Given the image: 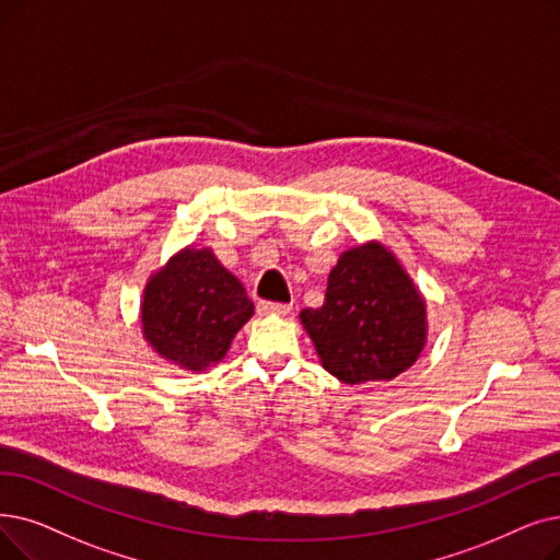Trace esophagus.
I'll list each match as a JSON object with an SVG mask.
<instances>
[{"label":"esophagus","mask_w":560,"mask_h":560,"mask_svg":"<svg viewBox=\"0 0 560 560\" xmlns=\"http://www.w3.org/2000/svg\"><path fill=\"white\" fill-rule=\"evenodd\" d=\"M258 311L260 313H275V315H288L290 311H293V306L290 304H281V302H260L258 304Z\"/></svg>","instance_id":"obj_1"}]
</instances>
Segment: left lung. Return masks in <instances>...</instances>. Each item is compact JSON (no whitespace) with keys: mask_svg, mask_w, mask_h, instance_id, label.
Wrapping results in <instances>:
<instances>
[{"mask_svg":"<svg viewBox=\"0 0 560 560\" xmlns=\"http://www.w3.org/2000/svg\"><path fill=\"white\" fill-rule=\"evenodd\" d=\"M325 371L346 384L394 380L415 366L425 336V300L398 258L380 242L340 254L325 304L304 308Z\"/></svg>","mask_w":560,"mask_h":560,"instance_id":"left-lung-1","label":"left lung"}]
</instances>
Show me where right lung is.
<instances>
[{
	"label": "right lung",
	"mask_w": 560,
	"mask_h": 560,
	"mask_svg": "<svg viewBox=\"0 0 560 560\" xmlns=\"http://www.w3.org/2000/svg\"><path fill=\"white\" fill-rule=\"evenodd\" d=\"M252 315L245 288L210 249L178 252L143 288V338L185 371L201 373L222 361Z\"/></svg>",
	"instance_id": "add662e5"
}]
</instances>
